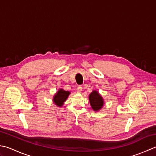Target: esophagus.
Returning a JSON list of instances; mask_svg holds the SVG:
<instances>
[{
	"label": "esophagus",
	"mask_w": 156,
	"mask_h": 156,
	"mask_svg": "<svg viewBox=\"0 0 156 156\" xmlns=\"http://www.w3.org/2000/svg\"><path fill=\"white\" fill-rule=\"evenodd\" d=\"M82 90V87L81 86H78L77 88H76V92L78 93H80Z\"/></svg>",
	"instance_id": "esophagus-1"
}]
</instances>
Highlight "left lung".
Returning a JSON list of instances; mask_svg holds the SVG:
<instances>
[{
    "label": "left lung",
    "instance_id": "obj_1",
    "mask_svg": "<svg viewBox=\"0 0 156 156\" xmlns=\"http://www.w3.org/2000/svg\"><path fill=\"white\" fill-rule=\"evenodd\" d=\"M89 101L90 105L94 111H98L103 105V100L102 97L96 90L93 91L90 94Z\"/></svg>",
    "mask_w": 156,
    "mask_h": 156
}]
</instances>
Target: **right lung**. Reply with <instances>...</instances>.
<instances>
[{
    "label": "right lung",
    "mask_w": 156,
    "mask_h": 156,
    "mask_svg": "<svg viewBox=\"0 0 156 156\" xmlns=\"http://www.w3.org/2000/svg\"><path fill=\"white\" fill-rule=\"evenodd\" d=\"M69 94V91H66L63 89H60L55 95L53 98V101L57 105L61 107L63 105V102L66 101V100L68 98Z\"/></svg>",
    "instance_id": "obj_1"
}]
</instances>
